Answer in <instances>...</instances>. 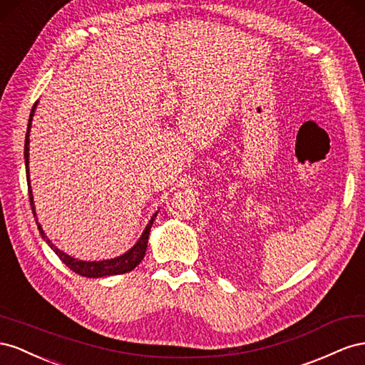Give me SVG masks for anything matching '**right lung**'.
I'll return each mask as SVG.
<instances>
[{"label": "right lung", "mask_w": 365, "mask_h": 365, "mask_svg": "<svg viewBox=\"0 0 365 365\" xmlns=\"http://www.w3.org/2000/svg\"><path fill=\"white\" fill-rule=\"evenodd\" d=\"M38 106V102H35V106L32 108V113H30V119H29V125H27V133H26V143H24V159H26V174H27V185H29V197H30V206H32V212L34 217L36 220L38 229H39V234L41 237L44 238L46 243L53 249V252L62 259V263L66 266H68L73 272H76L78 275L82 277H87V278H101V277H108V275H120V274H127L130 270H133L136 267L145 257V252H147V245H148V237H150V231H151V226L154 218L158 217V212H155L151 220L148 222L147 227H145V231L142 232L140 238L138 240V243L134 245L130 251L125 252L120 257L116 258H111V259H102V262H82V259L78 258H73L70 255H67L66 252H62L61 249H58L53 243H51L47 235L44 234L43 227L38 223V218H36V212H35V203H34V194H32V188H30V179H29V136H30V128H32V119H34V113L35 108Z\"/></svg>", "instance_id": "right-lung-1"}]
</instances>
